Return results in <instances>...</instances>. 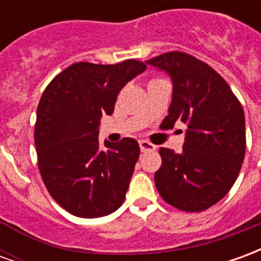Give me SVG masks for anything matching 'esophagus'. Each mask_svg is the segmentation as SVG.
Returning <instances> with one entry per match:
<instances>
[{
	"mask_svg": "<svg viewBox=\"0 0 261 261\" xmlns=\"http://www.w3.org/2000/svg\"><path fill=\"white\" fill-rule=\"evenodd\" d=\"M140 149H141V152H151V151H155L156 147L153 144H151V142L142 140V141H140Z\"/></svg>",
	"mask_w": 261,
	"mask_h": 261,
	"instance_id": "1",
	"label": "esophagus"
}]
</instances>
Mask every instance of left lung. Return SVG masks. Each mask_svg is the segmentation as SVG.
<instances>
[{"instance_id":"1","label":"left lung","mask_w":261,"mask_h":261,"mask_svg":"<svg viewBox=\"0 0 261 261\" xmlns=\"http://www.w3.org/2000/svg\"><path fill=\"white\" fill-rule=\"evenodd\" d=\"M147 64L173 82L169 114L161 128L187 125L183 151L161 148L155 186L172 207L200 213L224 198L239 175L246 151L245 113L221 75L196 57L170 51Z\"/></svg>"}]
</instances>
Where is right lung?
Segmentation results:
<instances>
[{"label": "right lung", "mask_w": 261, "mask_h": 261, "mask_svg": "<svg viewBox=\"0 0 261 261\" xmlns=\"http://www.w3.org/2000/svg\"><path fill=\"white\" fill-rule=\"evenodd\" d=\"M145 68L137 60L75 63L43 92L35 125L37 165L50 196L75 217H105L124 201L140 145L123 138L100 149L99 124L113 113L121 88Z\"/></svg>", "instance_id": "add662e5"}]
</instances>
